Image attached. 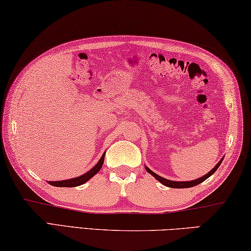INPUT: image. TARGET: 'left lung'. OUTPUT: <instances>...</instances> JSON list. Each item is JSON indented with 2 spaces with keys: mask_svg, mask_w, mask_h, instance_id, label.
I'll list each match as a JSON object with an SVG mask.
<instances>
[{
  "mask_svg": "<svg viewBox=\"0 0 251 251\" xmlns=\"http://www.w3.org/2000/svg\"><path fill=\"white\" fill-rule=\"evenodd\" d=\"M223 159H224V157H223ZM223 159H221L220 161H218V163L217 165L213 168V169L209 171L208 173H206V175L205 176H201V177H199V179H197V180H192V181H182V182H180V181H171V180H168V179H165V177H162V176H158L157 173H154L153 171H151L149 169L148 167H145L146 168V170H147V172L148 173H150V175L151 176H153L154 177H156V179L159 181V182H161V183L163 184V185H166V186H168V188H173V189H184V188H192V186H195V185H198V184H200V183H202L203 181H205L207 179V177H209L211 176L214 172H215L217 169H218V167L221 166V163H222V161H223Z\"/></svg>",
  "mask_w": 251,
  "mask_h": 251,
  "instance_id": "left-lung-1",
  "label": "left lung"
}]
</instances>
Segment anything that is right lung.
<instances>
[{"mask_svg":"<svg viewBox=\"0 0 251 251\" xmlns=\"http://www.w3.org/2000/svg\"><path fill=\"white\" fill-rule=\"evenodd\" d=\"M104 157H105V153H103V156L101 157V159H100L97 165H95L90 171L84 173V175L74 177V179H68V180H62V181H48V183L53 186H59V188H75V186L83 184L100 171V169H101L103 166Z\"/></svg>","mask_w":251,"mask_h":251,"instance_id":"1","label":"right lung"}]
</instances>
